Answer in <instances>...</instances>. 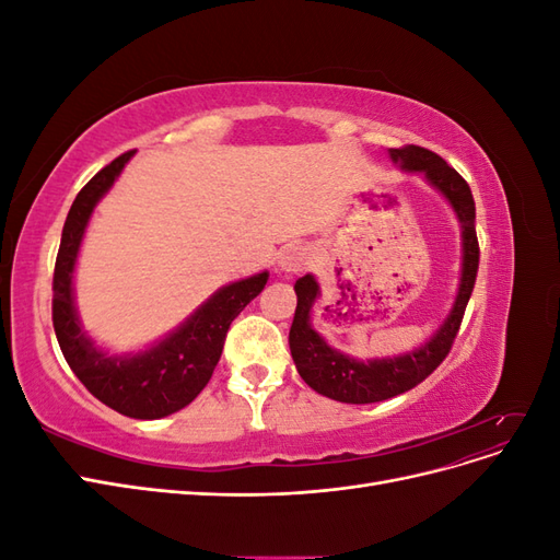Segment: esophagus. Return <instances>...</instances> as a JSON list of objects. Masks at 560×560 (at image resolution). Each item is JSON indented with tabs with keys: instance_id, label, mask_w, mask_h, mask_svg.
I'll return each instance as SVG.
<instances>
[{
	"instance_id": "34e87169",
	"label": "esophagus",
	"mask_w": 560,
	"mask_h": 560,
	"mask_svg": "<svg viewBox=\"0 0 560 560\" xmlns=\"http://www.w3.org/2000/svg\"><path fill=\"white\" fill-rule=\"evenodd\" d=\"M311 259V252L303 245H287L278 254V268L284 273H299V270L308 268Z\"/></svg>"
}]
</instances>
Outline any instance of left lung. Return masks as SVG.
<instances>
[{"mask_svg":"<svg viewBox=\"0 0 560 560\" xmlns=\"http://www.w3.org/2000/svg\"><path fill=\"white\" fill-rule=\"evenodd\" d=\"M387 154L404 173L422 175L432 189H436L448 200V206L457 217V224H460V282H457L455 301L448 315L425 343H420L416 350L393 354V358L354 360L350 354L331 348L325 338L313 329V306L319 299V284L315 276L308 273L296 280V311L290 329L292 360L296 364L299 376L306 381L315 393L343 404L383 401L389 397H397L406 393V389H411L425 381L432 371L444 362L451 350L453 338L457 329H460V322L479 268V243L477 229H474L477 208H474V198L467 182L457 175L442 156H436L430 149L409 144L401 149H387Z\"/></svg>","mask_w":560,"mask_h":560,"instance_id":"8db88e82","label":"left lung"}]
</instances>
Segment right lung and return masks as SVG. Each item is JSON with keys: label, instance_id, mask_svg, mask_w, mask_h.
Segmentation results:
<instances>
[{"label": "right lung", "instance_id": "right-lung-1", "mask_svg": "<svg viewBox=\"0 0 560 560\" xmlns=\"http://www.w3.org/2000/svg\"><path fill=\"white\" fill-rule=\"evenodd\" d=\"M135 151L114 159L74 198L65 219L54 273V329L74 376L109 409L138 420L165 418L191 404L212 378L231 322L257 299L268 270L229 282L159 341L112 354L83 329L74 303V270L93 210L124 173Z\"/></svg>", "mask_w": 560, "mask_h": 560}]
</instances>
